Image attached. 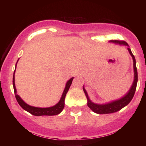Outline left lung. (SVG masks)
Wrapping results in <instances>:
<instances>
[{"instance_id":"obj_1","label":"left lung","mask_w":146,"mask_h":146,"mask_svg":"<svg viewBox=\"0 0 146 146\" xmlns=\"http://www.w3.org/2000/svg\"><path fill=\"white\" fill-rule=\"evenodd\" d=\"M110 42L115 43V44H119L121 46H128L127 49L128 50L129 53L132 56V60H133V69H134V80L132 82V86H130V89L126 94L123 95L122 98L118 100H114L106 104H96L94 103L90 100L88 97V93H87L86 89L83 86V90L84 92L85 95L87 98V105L89 107L90 109L93 110V112L97 114H110L116 113L119 111L125 106H127L130 103V101L133 98L134 95H135V90H136L137 81H138V75H137V69L136 66V60H135V56L132 54L131 49L130 48V46L128 44V43L125 42L124 41H119V40H110Z\"/></svg>"}]
</instances>
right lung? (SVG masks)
Masks as SVG:
<instances>
[{
	"label": "right lung",
	"mask_w": 146,
	"mask_h": 146,
	"mask_svg": "<svg viewBox=\"0 0 146 146\" xmlns=\"http://www.w3.org/2000/svg\"><path fill=\"white\" fill-rule=\"evenodd\" d=\"M18 61L16 64V65H17ZM15 71H16V68H15L14 75H13V86H14L15 96H16V100H17L18 103L19 104V105L21 106L23 109L26 110V111H27L28 113H31V115H35V116H42V115L53 116V115H58V114H60L62 111L64 107L65 97H66V93H67L68 90L69 89L70 86H71L72 81H73L74 77L71 78L69 80H68V81L66 82V86H65L61 98H60V101L58 102L56 105L51 107H47V108H40V107H35L27 104L25 103V102L22 100L19 95H17V90H16V85H15Z\"/></svg>",
	"instance_id": "add662e5"
}]
</instances>
